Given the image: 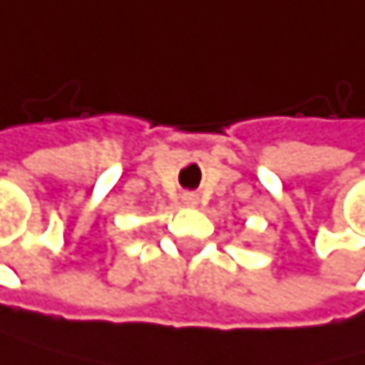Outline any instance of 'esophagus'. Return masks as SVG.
<instances>
[{
    "label": "esophagus",
    "mask_w": 365,
    "mask_h": 365,
    "mask_svg": "<svg viewBox=\"0 0 365 365\" xmlns=\"http://www.w3.org/2000/svg\"><path fill=\"white\" fill-rule=\"evenodd\" d=\"M182 201H185L187 205H196V203H198V196H196V194H185V196H182Z\"/></svg>",
    "instance_id": "obj_1"
}]
</instances>
